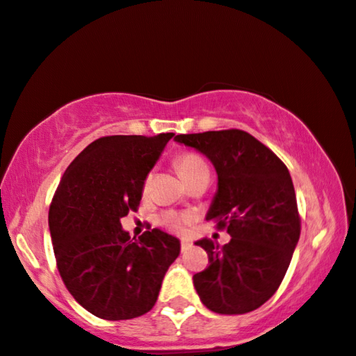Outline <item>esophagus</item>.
Instances as JSON below:
<instances>
[{
    "mask_svg": "<svg viewBox=\"0 0 356 356\" xmlns=\"http://www.w3.org/2000/svg\"><path fill=\"white\" fill-rule=\"evenodd\" d=\"M190 248H191V242H190V240H182V242H180V250H182V252L188 251Z\"/></svg>",
    "mask_w": 356,
    "mask_h": 356,
    "instance_id": "obj_1",
    "label": "esophagus"
}]
</instances>
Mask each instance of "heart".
<instances>
[{"mask_svg": "<svg viewBox=\"0 0 356 356\" xmlns=\"http://www.w3.org/2000/svg\"><path fill=\"white\" fill-rule=\"evenodd\" d=\"M176 168L184 180L190 179L193 174L200 172L202 170H209L206 161H204L202 156L197 154L179 155L176 159ZM149 180H150V176H147L146 182H144V186H146V188L149 185ZM188 220H190L188 215L177 213V212H166L160 216L161 225L166 226L168 229H171V231H182V229L186 226V222H188Z\"/></svg>", "mask_w": 356, "mask_h": 356, "instance_id": "b5f03b06", "label": "heart"}]
</instances>
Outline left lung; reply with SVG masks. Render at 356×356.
<instances>
[{"instance_id": "left-lung-1", "label": "left lung", "mask_w": 356, "mask_h": 356, "mask_svg": "<svg viewBox=\"0 0 356 356\" xmlns=\"http://www.w3.org/2000/svg\"><path fill=\"white\" fill-rule=\"evenodd\" d=\"M212 161L218 191L206 216L226 229L231 242L210 238L209 267L193 276L204 305L218 314H246L273 297L298 243L301 221L287 166L243 130L177 135Z\"/></svg>"}]
</instances>
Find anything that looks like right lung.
<instances>
[{"instance_id":"1","label":"right lung","mask_w":356,"mask_h":356,"mask_svg":"<svg viewBox=\"0 0 356 356\" xmlns=\"http://www.w3.org/2000/svg\"><path fill=\"white\" fill-rule=\"evenodd\" d=\"M174 134L104 136L72 161L48 225L59 275L84 309L127 321L154 308L180 242L160 229L130 238L120 218L140 207L144 180Z\"/></svg>"}]
</instances>
